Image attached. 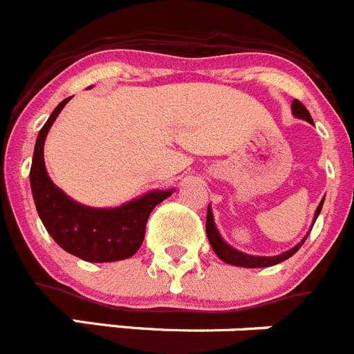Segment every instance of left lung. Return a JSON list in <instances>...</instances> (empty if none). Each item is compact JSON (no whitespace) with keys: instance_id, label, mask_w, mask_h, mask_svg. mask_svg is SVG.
Segmentation results:
<instances>
[{"instance_id":"left-lung-1","label":"left lung","mask_w":354,"mask_h":354,"mask_svg":"<svg viewBox=\"0 0 354 354\" xmlns=\"http://www.w3.org/2000/svg\"><path fill=\"white\" fill-rule=\"evenodd\" d=\"M292 113H294L297 118H302V120L313 123L311 114H309V111L306 109L304 104H302L301 100L295 99L294 102H292ZM323 200H325V198H323ZM323 200H322V203L318 205V208H316L315 221L318 218L319 212H322ZM207 236H208V241H210L212 248H214L215 255H217L221 261L227 262V264H233V266H241V268H269V266L280 264V262L287 261L288 257H292V255H294L295 252L302 247V243L306 241V238H308L306 236L304 240H302L299 245H295L292 250L285 252V254H281V255H276V257H255V255H247V254H243V252L234 250L233 247H230V245L222 240L221 234H218V231H217V227H215V224H214V217H212L210 208H208V212H207Z\"/></svg>"}]
</instances>
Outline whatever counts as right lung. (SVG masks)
<instances>
[{
    "mask_svg": "<svg viewBox=\"0 0 354 354\" xmlns=\"http://www.w3.org/2000/svg\"><path fill=\"white\" fill-rule=\"evenodd\" d=\"M69 99H64L55 107L36 139L29 171L36 210L50 236L69 254L88 262L129 259L142 245L146 222L153 208L174 191H151L139 200L111 210L83 207L67 198L46 174L43 146L50 127Z\"/></svg>",
    "mask_w": 354,
    "mask_h": 354,
    "instance_id": "obj_1",
    "label": "right lung"
}]
</instances>
